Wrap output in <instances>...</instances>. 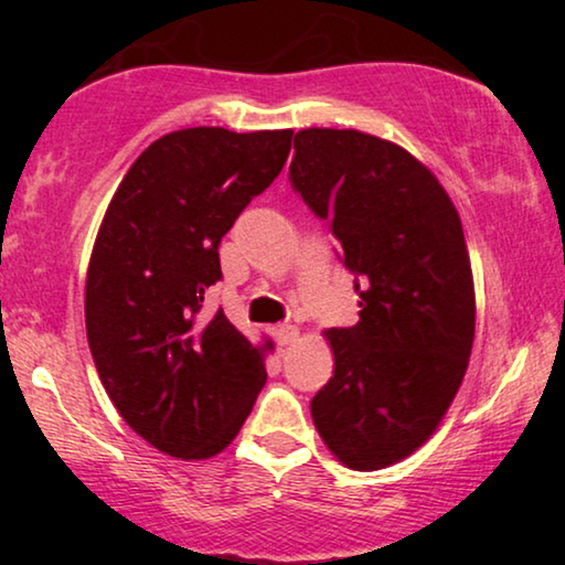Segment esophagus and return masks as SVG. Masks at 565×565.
I'll list each match as a JSON object with an SVG mask.
<instances>
[{"instance_id": "1", "label": "esophagus", "mask_w": 565, "mask_h": 565, "mask_svg": "<svg viewBox=\"0 0 565 565\" xmlns=\"http://www.w3.org/2000/svg\"><path fill=\"white\" fill-rule=\"evenodd\" d=\"M298 327H292V323H280V327L275 329V342L280 347H290L298 342Z\"/></svg>"}]
</instances>
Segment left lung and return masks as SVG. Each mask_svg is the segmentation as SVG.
<instances>
[{
  "label": "left lung",
  "mask_w": 565,
  "mask_h": 565,
  "mask_svg": "<svg viewBox=\"0 0 565 565\" xmlns=\"http://www.w3.org/2000/svg\"><path fill=\"white\" fill-rule=\"evenodd\" d=\"M292 190L329 223L360 321L329 329L334 375L311 401L339 462L377 470L427 443L466 375L476 334L460 215L419 159L360 130L296 134Z\"/></svg>",
  "instance_id": "1"
}]
</instances>
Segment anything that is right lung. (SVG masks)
<instances>
[{"instance_id":"obj_1","label":"right lung","mask_w":565,"mask_h":565,"mask_svg":"<svg viewBox=\"0 0 565 565\" xmlns=\"http://www.w3.org/2000/svg\"><path fill=\"white\" fill-rule=\"evenodd\" d=\"M292 130L184 128L134 161L92 249L84 319L118 414L157 450H226L267 381L265 352L226 313L200 319L218 244L290 153Z\"/></svg>"}]
</instances>
